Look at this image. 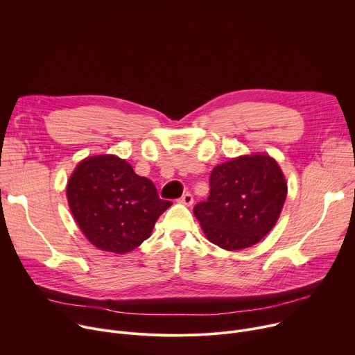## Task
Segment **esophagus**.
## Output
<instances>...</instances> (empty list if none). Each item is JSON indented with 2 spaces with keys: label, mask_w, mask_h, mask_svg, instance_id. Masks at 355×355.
<instances>
[{
  "label": "esophagus",
  "mask_w": 355,
  "mask_h": 355,
  "mask_svg": "<svg viewBox=\"0 0 355 355\" xmlns=\"http://www.w3.org/2000/svg\"><path fill=\"white\" fill-rule=\"evenodd\" d=\"M179 203H182L184 206H191L193 205V196L190 193H184L182 198L179 199Z\"/></svg>",
  "instance_id": "obj_1"
}]
</instances>
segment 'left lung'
<instances>
[{
  "instance_id": "1",
  "label": "left lung",
  "mask_w": 355,
  "mask_h": 355,
  "mask_svg": "<svg viewBox=\"0 0 355 355\" xmlns=\"http://www.w3.org/2000/svg\"><path fill=\"white\" fill-rule=\"evenodd\" d=\"M288 186L278 162L269 155L234 157L210 175V196L194 206L210 243L239 251L259 243L277 224Z\"/></svg>"
}]
</instances>
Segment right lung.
Here are the masks:
<instances>
[{"label": "right lung", "instance_id": "1", "mask_svg": "<svg viewBox=\"0 0 355 355\" xmlns=\"http://www.w3.org/2000/svg\"><path fill=\"white\" fill-rule=\"evenodd\" d=\"M66 196L86 239L98 250L125 254L139 247L172 206L155 184L115 155L89 156L71 173Z\"/></svg>", "mask_w": 355, "mask_h": 355}]
</instances>
